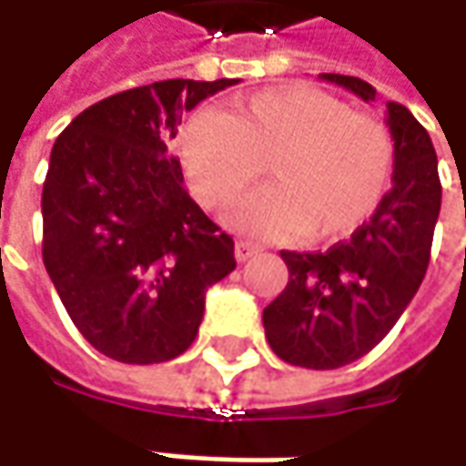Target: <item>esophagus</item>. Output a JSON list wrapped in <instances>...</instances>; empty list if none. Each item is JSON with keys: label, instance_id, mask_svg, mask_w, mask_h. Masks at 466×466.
Returning a JSON list of instances; mask_svg holds the SVG:
<instances>
[{"label": "esophagus", "instance_id": "1", "mask_svg": "<svg viewBox=\"0 0 466 466\" xmlns=\"http://www.w3.org/2000/svg\"><path fill=\"white\" fill-rule=\"evenodd\" d=\"M261 251V246L259 243H254V241H236V259L238 261H248L251 257H257Z\"/></svg>", "mask_w": 466, "mask_h": 466}]
</instances>
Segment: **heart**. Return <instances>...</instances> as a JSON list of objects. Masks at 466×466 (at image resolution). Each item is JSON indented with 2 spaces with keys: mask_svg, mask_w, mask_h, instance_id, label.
I'll return each instance as SVG.
<instances>
[{
  "mask_svg": "<svg viewBox=\"0 0 466 466\" xmlns=\"http://www.w3.org/2000/svg\"><path fill=\"white\" fill-rule=\"evenodd\" d=\"M188 184L207 207H228L264 170L275 184L251 194L233 225L261 236L306 233L334 241L384 199L394 142L379 118L303 85L267 87L228 114L197 111L178 132Z\"/></svg>",
  "mask_w": 466,
  "mask_h": 466,
  "instance_id": "b5f03b06",
  "label": "heart"
}]
</instances>
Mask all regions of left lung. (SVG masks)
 Returning <instances> with one entry per match:
<instances>
[{
	"label": "left lung",
	"instance_id": "1",
	"mask_svg": "<svg viewBox=\"0 0 466 466\" xmlns=\"http://www.w3.org/2000/svg\"><path fill=\"white\" fill-rule=\"evenodd\" d=\"M376 100V87L350 75H319ZM394 142L389 194L348 241L329 251H279L290 279L261 313L269 348L285 363L313 370L363 358L397 324L420 288L441 212L439 157L418 118L386 103Z\"/></svg>",
	"mask_w": 466,
	"mask_h": 466
}]
</instances>
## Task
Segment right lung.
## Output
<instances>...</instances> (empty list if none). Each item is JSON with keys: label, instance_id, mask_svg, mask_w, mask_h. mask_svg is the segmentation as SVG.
Returning <instances> with one entry per match:
<instances>
[{"label": "right lung", "instance_id": "right-lung-1", "mask_svg": "<svg viewBox=\"0 0 466 466\" xmlns=\"http://www.w3.org/2000/svg\"><path fill=\"white\" fill-rule=\"evenodd\" d=\"M238 80H163L85 108L46 173L44 264L93 348L166 363L194 342L205 293L236 269L233 238L184 188L168 142L181 116Z\"/></svg>", "mask_w": 466, "mask_h": 466}]
</instances>
